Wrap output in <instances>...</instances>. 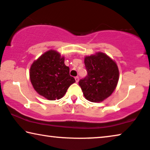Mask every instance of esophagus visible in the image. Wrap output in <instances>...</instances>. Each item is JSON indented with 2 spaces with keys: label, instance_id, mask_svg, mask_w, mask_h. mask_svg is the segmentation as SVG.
<instances>
[{
  "label": "esophagus",
  "instance_id": "1",
  "mask_svg": "<svg viewBox=\"0 0 150 150\" xmlns=\"http://www.w3.org/2000/svg\"><path fill=\"white\" fill-rule=\"evenodd\" d=\"M75 81H76V82L77 83L79 81V77H75Z\"/></svg>",
  "mask_w": 150,
  "mask_h": 150
}]
</instances>
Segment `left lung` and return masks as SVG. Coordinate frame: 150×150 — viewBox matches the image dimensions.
<instances>
[{
	"instance_id": "left-lung-1",
	"label": "left lung",
	"mask_w": 150,
	"mask_h": 150,
	"mask_svg": "<svg viewBox=\"0 0 150 150\" xmlns=\"http://www.w3.org/2000/svg\"><path fill=\"white\" fill-rule=\"evenodd\" d=\"M88 75L79 81L85 98L91 102H101L109 97L119 78L118 66L102 52L84 57Z\"/></svg>"
}]
</instances>
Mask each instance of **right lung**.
I'll return each instance as SVG.
<instances>
[{"mask_svg":"<svg viewBox=\"0 0 150 150\" xmlns=\"http://www.w3.org/2000/svg\"><path fill=\"white\" fill-rule=\"evenodd\" d=\"M29 77L35 91L48 100L64 97L67 89L75 82L69 75L64 57L55 50H49L32 63Z\"/></svg>","mask_w":150,"mask_h":150,"instance_id":"add662e5","label":"right lung"}]
</instances>
